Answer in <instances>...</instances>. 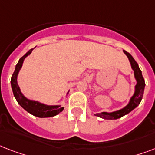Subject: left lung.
Segmentation results:
<instances>
[{
    "label": "left lung",
    "instance_id": "left-lung-1",
    "mask_svg": "<svg viewBox=\"0 0 155 155\" xmlns=\"http://www.w3.org/2000/svg\"><path fill=\"white\" fill-rule=\"evenodd\" d=\"M124 53L127 55L128 58L130 62L131 67H132L133 70L134 71V76L135 79L137 80V84L135 86V92L134 96L131 97L130 102L127 105L125 106V108L118 111H115L113 113H106L103 112L101 113H97L96 116L99 117L104 118V119H107V120H114V119H118V118L121 117L123 116L126 115L129 113H130L133 109H134L138 104H140L141 101L143 97V92H144L145 88V80L143 76H142V71L140 70L138 64L137 62L134 60V58H133V56L130 53H128L125 51H123Z\"/></svg>",
    "mask_w": 155,
    "mask_h": 155
}]
</instances>
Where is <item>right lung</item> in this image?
<instances>
[{
  "label": "right lung",
  "instance_id": "1",
  "mask_svg": "<svg viewBox=\"0 0 155 155\" xmlns=\"http://www.w3.org/2000/svg\"><path fill=\"white\" fill-rule=\"evenodd\" d=\"M33 49H30L25 55H23L21 58L19 59L18 64L16 65L14 72L12 75L11 77V86L13 89V96L17 100L18 103L25 110H26L28 113H31L32 115L38 117H51L57 115L58 113L63 110V107H60L59 105H46L44 104H41L35 101H30L27 99L22 95L21 92V90L18 85L17 82V77L18 74L20 71L21 66H22L23 61L27 57L29 54H31Z\"/></svg>",
  "mask_w": 155,
  "mask_h": 155
}]
</instances>
